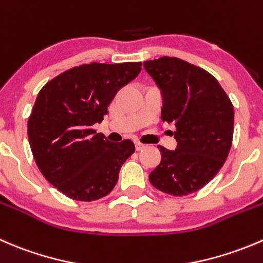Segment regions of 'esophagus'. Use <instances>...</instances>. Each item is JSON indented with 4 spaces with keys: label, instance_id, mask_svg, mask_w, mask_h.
Listing matches in <instances>:
<instances>
[{
    "label": "esophagus",
    "instance_id": "34e87169",
    "mask_svg": "<svg viewBox=\"0 0 263 263\" xmlns=\"http://www.w3.org/2000/svg\"><path fill=\"white\" fill-rule=\"evenodd\" d=\"M135 147H136V150L137 152H140V150H142L145 147V145L144 144H141V142H135Z\"/></svg>",
    "mask_w": 263,
    "mask_h": 263
}]
</instances>
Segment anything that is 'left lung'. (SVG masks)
<instances>
[{
    "label": "left lung",
    "instance_id": "8db88e82",
    "mask_svg": "<svg viewBox=\"0 0 263 263\" xmlns=\"http://www.w3.org/2000/svg\"><path fill=\"white\" fill-rule=\"evenodd\" d=\"M163 96L162 121L176 127L177 147L158 146L162 160L149 175L154 187L175 196L189 195L218 173L233 144L234 108L207 70L177 58L144 63Z\"/></svg>",
    "mask_w": 263,
    "mask_h": 263
}]
</instances>
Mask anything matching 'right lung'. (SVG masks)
I'll return each mask as SVG.
<instances>
[{
  "instance_id": "add662e5",
  "label": "right lung",
  "mask_w": 263,
  "mask_h": 263,
  "mask_svg": "<svg viewBox=\"0 0 263 263\" xmlns=\"http://www.w3.org/2000/svg\"><path fill=\"white\" fill-rule=\"evenodd\" d=\"M142 64L91 63L46 83L28 119V139L46 180L81 202L108 195L122 164L135 153L131 140L110 142L92 126L108 114L119 90L139 76Z\"/></svg>"
}]
</instances>
